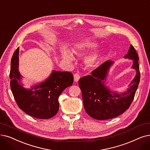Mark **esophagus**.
I'll return each instance as SVG.
<instances>
[{"instance_id": "34e87169", "label": "esophagus", "mask_w": 150, "mask_h": 150, "mask_svg": "<svg viewBox=\"0 0 150 150\" xmlns=\"http://www.w3.org/2000/svg\"><path fill=\"white\" fill-rule=\"evenodd\" d=\"M74 81L75 82H78L80 79V76L79 74H75L74 75Z\"/></svg>"}]
</instances>
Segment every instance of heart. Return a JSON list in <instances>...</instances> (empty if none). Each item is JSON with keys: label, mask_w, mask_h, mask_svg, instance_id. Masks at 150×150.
Returning <instances> with one entry per match:
<instances>
[{"label": "heart", "mask_w": 150, "mask_h": 150, "mask_svg": "<svg viewBox=\"0 0 150 150\" xmlns=\"http://www.w3.org/2000/svg\"><path fill=\"white\" fill-rule=\"evenodd\" d=\"M97 47L96 43H81L76 44L72 48V51L74 53H79L86 51L89 49L95 48ZM62 59L65 62H70L73 60V56L70 52L64 51L62 54ZM100 58V54L98 53H94L87 56L84 59V62L88 67H93L97 62L99 61Z\"/></svg>", "instance_id": "b5f03b06"}]
</instances>
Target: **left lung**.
I'll list each match as a JSON object with an SVG mask.
<instances>
[{
	"label": "left lung",
	"mask_w": 150,
	"mask_h": 150,
	"mask_svg": "<svg viewBox=\"0 0 150 150\" xmlns=\"http://www.w3.org/2000/svg\"><path fill=\"white\" fill-rule=\"evenodd\" d=\"M125 57L134 61L132 68L137 71L126 92L119 94L104 85L109 68L113 64L110 61H105L90 75L79 80L84 109L92 118L98 120L115 118L125 112L132 103L140 79L139 56L132 45Z\"/></svg>",
	"instance_id": "obj_1"
}]
</instances>
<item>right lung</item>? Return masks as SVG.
Here are the masks:
<instances>
[{"mask_svg":"<svg viewBox=\"0 0 150 150\" xmlns=\"http://www.w3.org/2000/svg\"><path fill=\"white\" fill-rule=\"evenodd\" d=\"M19 47L11 57L10 72V88L17 105L28 115L38 119L53 117L58 112L59 97L74 82V76L69 71H55L40 84L25 89L18 70Z\"/></svg>","mask_w":150,"mask_h":150,"instance_id":"1","label":"right lung"}]
</instances>
